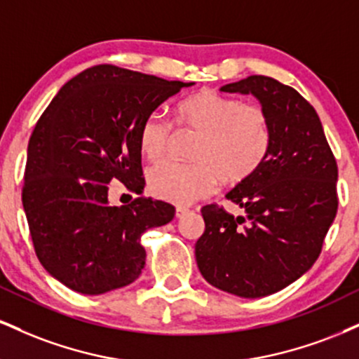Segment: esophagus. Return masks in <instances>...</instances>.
Instances as JSON below:
<instances>
[{"instance_id": "34e87169", "label": "esophagus", "mask_w": 359, "mask_h": 359, "mask_svg": "<svg viewBox=\"0 0 359 359\" xmlns=\"http://www.w3.org/2000/svg\"><path fill=\"white\" fill-rule=\"evenodd\" d=\"M187 211H189V209L184 208V205H177V208H175V216L177 217H182Z\"/></svg>"}]
</instances>
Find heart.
Wrapping results in <instances>:
<instances>
[{
    "instance_id": "obj_1",
    "label": "heart",
    "mask_w": 359,
    "mask_h": 359,
    "mask_svg": "<svg viewBox=\"0 0 359 359\" xmlns=\"http://www.w3.org/2000/svg\"><path fill=\"white\" fill-rule=\"evenodd\" d=\"M179 126L199 131L191 162L162 160L147 172L148 189L158 199L191 204L209 196L219 179L236 184L250 179L265 163L271 148L266 113L257 104L216 90H201L177 106ZM172 123L150 113L140 126V150L150 160L165 155Z\"/></svg>"
}]
</instances>
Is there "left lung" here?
<instances>
[{
	"mask_svg": "<svg viewBox=\"0 0 359 359\" xmlns=\"http://www.w3.org/2000/svg\"><path fill=\"white\" fill-rule=\"evenodd\" d=\"M221 90L257 97L271 148L258 172L226 194L245 216L217 204L201 209L205 229L196 262L211 285L258 299L290 285L319 258L337 212V163L316 109L294 88L250 76Z\"/></svg>",
	"mask_w": 359,
	"mask_h": 359,
	"instance_id": "left-lung-1",
	"label": "left lung"
}]
</instances>
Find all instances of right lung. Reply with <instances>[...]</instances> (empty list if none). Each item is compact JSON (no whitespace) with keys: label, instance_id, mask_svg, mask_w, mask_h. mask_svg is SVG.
Returning <instances> with one entry per match:
<instances>
[{"label":"right lung","instance_id":"1","mask_svg":"<svg viewBox=\"0 0 359 359\" xmlns=\"http://www.w3.org/2000/svg\"><path fill=\"white\" fill-rule=\"evenodd\" d=\"M189 86L96 65L62 86L40 116L22 203L36 257L65 287L100 295L140 277L147 258L140 238L174 219L175 208L150 197L111 205L109 182L143 192L140 126Z\"/></svg>","mask_w":359,"mask_h":359}]
</instances>
